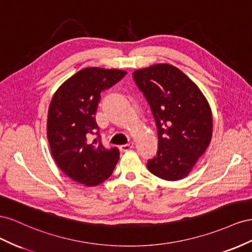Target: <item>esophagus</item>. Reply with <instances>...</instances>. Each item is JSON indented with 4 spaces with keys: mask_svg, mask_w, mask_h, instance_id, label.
Returning a JSON list of instances; mask_svg holds the SVG:
<instances>
[{
    "mask_svg": "<svg viewBox=\"0 0 252 252\" xmlns=\"http://www.w3.org/2000/svg\"><path fill=\"white\" fill-rule=\"evenodd\" d=\"M134 146L133 142H128L126 143V145H122L119 147V150L121 151V152H126V151H128L130 149H132Z\"/></svg>",
    "mask_w": 252,
    "mask_h": 252,
    "instance_id": "1",
    "label": "esophagus"
}]
</instances>
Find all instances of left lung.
Listing matches in <instances>:
<instances>
[{
    "instance_id": "obj_1",
    "label": "left lung",
    "mask_w": 252,
    "mask_h": 252,
    "mask_svg": "<svg viewBox=\"0 0 252 252\" xmlns=\"http://www.w3.org/2000/svg\"><path fill=\"white\" fill-rule=\"evenodd\" d=\"M133 76L150 104L158 135L157 155L147 168L164 181L183 179L210 145V104L198 86L171 64L136 69Z\"/></svg>"
}]
</instances>
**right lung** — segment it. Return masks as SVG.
I'll list each match as a JSON object with an SVG mask.
<instances>
[{
    "instance_id": "add662e5",
    "label": "right lung",
    "mask_w": 252,
    "mask_h": 252,
    "mask_svg": "<svg viewBox=\"0 0 252 252\" xmlns=\"http://www.w3.org/2000/svg\"><path fill=\"white\" fill-rule=\"evenodd\" d=\"M126 74L122 69L86 67L64 81L55 92L47 114L50 152L64 174L86 187L103 183L119 159L117 148L105 150L92 135L100 93Z\"/></svg>"
}]
</instances>
